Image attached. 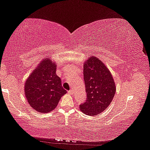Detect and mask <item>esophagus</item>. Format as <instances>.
I'll return each mask as SVG.
<instances>
[{
  "mask_svg": "<svg viewBox=\"0 0 150 150\" xmlns=\"http://www.w3.org/2000/svg\"><path fill=\"white\" fill-rule=\"evenodd\" d=\"M68 93H69L70 95H73V93H74V91H73V89H71L70 91H69V92Z\"/></svg>",
  "mask_w": 150,
  "mask_h": 150,
  "instance_id": "1",
  "label": "esophagus"
}]
</instances>
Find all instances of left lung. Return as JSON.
I'll return each mask as SVG.
<instances>
[{"label":"left lung","instance_id":"left-lung-1","mask_svg":"<svg viewBox=\"0 0 150 150\" xmlns=\"http://www.w3.org/2000/svg\"><path fill=\"white\" fill-rule=\"evenodd\" d=\"M83 75L87 98L80 105V110L88 116L99 115L115 96V80L105 63L92 55L83 63Z\"/></svg>","mask_w":150,"mask_h":150}]
</instances>
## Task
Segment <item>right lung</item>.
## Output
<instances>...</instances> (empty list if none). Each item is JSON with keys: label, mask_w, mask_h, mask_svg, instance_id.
<instances>
[{"label": "right lung", "mask_w": 150, "mask_h": 150, "mask_svg": "<svg viewBox=\"0 0 150 150\" xmlns=\"http://www.w3.org/2000/svg\"><path fill=\"white\" fill-rule=\"evenodd\" d=\"M57 65L50 58L43 59L33 70L24 85V93L30 106L41 113L50 112L56 108L67 91L56 75Z\"/></svg>", "instance_id": "add662e5"}]
</instances>
